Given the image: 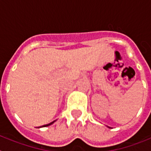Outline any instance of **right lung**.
<instances>
[{
	"mask_svg": "<svg viewBox=\"0 0 151 151\" xmlns=\"http://www.w3.org/2000/svg\"><path fill=\"white\" fill-rule=\"evenodd\" d=\"M54 122H55V121H54V122H50V123H49V124H47V125H43V126H42V127H46V126H49V125H51V124H53V123H54Z\"/></svg>",
	"mask_w": 151,
	"mask_h": 151,
	"instance_id": "right-lung-1",
	"label": "right lung"
}]
</instances>
